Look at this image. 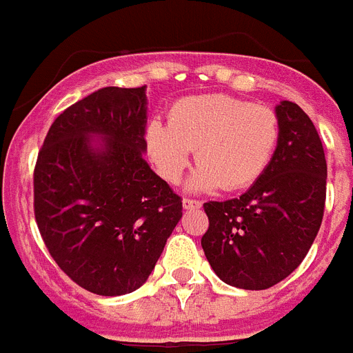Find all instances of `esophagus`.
Instances as JSON below:
<instances>
[{
    "label": "esophagus",
    "instance_id": "34e87169",
    "mask_svg": "<svg viewBox=\"0 0 353 353\" xmlns=\"http://www.w3.org/2000/svg\"><path fill=\"white\" fill-rule=\"evenodd\" d=\"M182 205L183 209H200L202 208V202L200 200H193V198H183Z\"/></svg>",
    "mask_w": 353,
    "mask_h": 353
}]
</instances>
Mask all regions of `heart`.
Listing matches in <instances>:
<instances>
[{"instance_id":"heart-1","label":"heart","mask_w":353,"mask_h":353,"mask_svg":"<svg viewBox=\"0 0 353 353\" xmlns=\"http://www.w3.org/2000/svg\"><path fill=\"white\" fill-rule=\"evenodd\" d=\"M279 141L276 113L225 93L180 99L168 124L151 121L145 148L160 176L171 183L182 179L194 150L196 171L188 189L208 193L247 188L267 171Z\"/></svg>"}]
</instances>
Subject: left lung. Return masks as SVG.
Masks as SVG:
<instances>
[{
	"mask_svg": "<svg viewBox=\"0 0 353 353\" xmlns=\"http://www.w3.org/2000/svg\"><path fill=\"white\" fill-rule=\"evenodd\" d=\"M279 141L269 168L240 198L203 203L209 229L202 249L227 285L263 290L305 260L321 227L327 160L314 122L301 108H274Z\"/></svg>",
	"mask_w": 353,
	"mask_h": 353,
	"instance_id": "left-lung-1",
	"label": "left lung"
}]
</instances>
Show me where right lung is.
<instances>
[{"label": "right lung", "mask_w": 353, "mask_h": 353, "mask_svg": "<svg viewBox=\"0 0 353 353\" xmlns=\"http://www.w3.org/2000/svg\"><path fill=\"white\" fill-rule=\"evenodd\" d=\"M142 88L97 90L48 130L34 171L46 249L79 287L122 296L150 278L182 218V200L145 162Z\"/></svg>", "instance_id": "1"}]
</instances>
